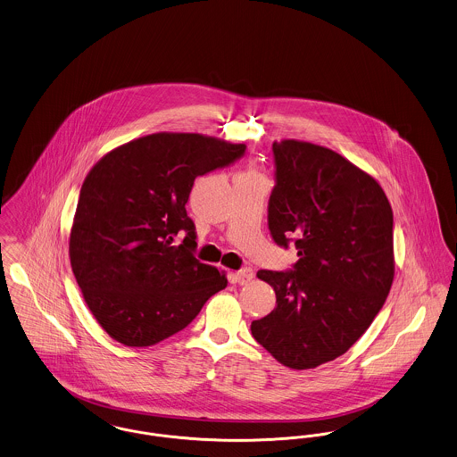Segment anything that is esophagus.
I'll return each mask as SVG.
<instances>
[{"label": "esophagus", "instance_id": "obj_1", "mask_svg": "<svg viewBox=\"0 0 457 457\" xmlns=\"http://www.w3.org/2000/svg\"><path fill=\"white\" fill-rule=\"evenodd\" d=\"M236 277V281L240 283V285H245V283H249L251 279L254 278V271L251 270V268H242V270H238L237 273L234 275Z\"/></svg>", "mask_w": 457, "mask_h": 457}]
</instances>
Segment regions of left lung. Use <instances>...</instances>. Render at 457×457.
Here are the masks:
<instances>
[{
  "instance_id": "left-lung-1",
  "label": "left lung",
  "mask_w": 457,
  "mask_h": 457,
  "mask_svg": "<svg viewBox=\"0 0 457 457\" xmlns=\"http://www.w3.org/2000/svg\"><path fill=\"white\" fill-rule=\"evenodd\" d=\"M273 159L268 227L281 247L295 242L298 261L259 270L277 307L251 331L279 363L305 370L346 353L382 309L395 278L393 210L376 179L329 148L283 139Z\"/></svg>"
}]
</instances>
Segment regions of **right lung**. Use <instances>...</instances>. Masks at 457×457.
<instances>
[{"mask_svg": "<svg viewBox=\"0 0 457 457\" xmlns=\"http://www.w3.org/2000/svg\"><path fill=\"white\" fill-rule=\"evenodd\" d=\"M245 145L198 133H155L109 152L79 191L70 261L104 331L150 346L184 329L225 273L199 262L186 203L195 179L240 159ZM187 237L178 246L173 238Z\"/></svg>", "mask_w": 457, "mask_h": 457, "instance_id": "right-lung-1", "label": "right lung"}]
</instances>
